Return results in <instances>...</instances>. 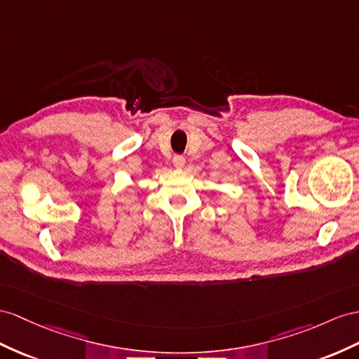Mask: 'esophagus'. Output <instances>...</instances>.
Wrapping results in <instances>:
<instances>
[{"mask_svg":"<svg viewBox=\"0 0 359 359\" xmlns=\"http://www.w3.org/2000/svg\"><path fill=\"white\" fill-rule=\"evenodd\" d=\"M185 162H187V159L183 158L182 154H176L172 158V163H174V167L176 168H182V167H185Z\"/></svg>","mask_w":359,"mask_h":359,"instance_id":"34e87169","label":"esophagus"}]
</instances>
